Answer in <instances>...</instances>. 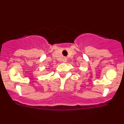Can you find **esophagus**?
Listing matches in <instances>:
<instances>
[{
  "label": "esophagus",
  "instance_id": "34e87169",
  "mask_svg": "<svg viewBox=\"0 0 124 124\" xmlns=\"http://www.w3.org/2000/svg\"><path fill=\"white\" fill-rule=\"evenodd\" d=\"M66 61H67V58H63V63H65V62H66Z\"/></svg>",
  "mask_w": 124,
  "mask_h": 124
}]
</instances>
